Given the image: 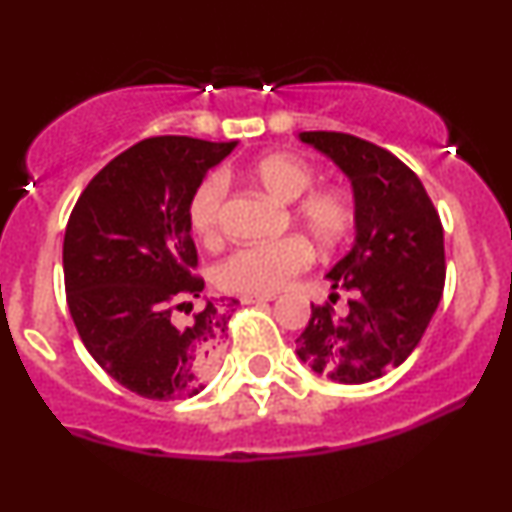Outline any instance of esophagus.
<instances>
[{
	"mask_svg": "<svg viewBox=\"0 0 512 512\" xmlns=\"http://www.w3.org/2000/svg\"><path fill=\"white\" fill-rule=\"evenodd\" d=\"M274 293L272 296H243L240 298V301H243L245 305H252V303H267V301H274Z\"/></svg>",
	"mask_w": 512,
	"mask_h": 512,
	"instance_id": "34e87169",
	"label": "esophagus"
}]
</instances>
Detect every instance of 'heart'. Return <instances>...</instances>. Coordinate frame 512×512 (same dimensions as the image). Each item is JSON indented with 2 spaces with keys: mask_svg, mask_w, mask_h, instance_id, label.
I'll use <instances>...</instances> for the list:
<instances>
[{
  "mask_svg": "<svg viewBox=\"0 0 512 512\" xmlns=\"http://www.w3.org/2000/svg\"><path fill=\"white\" fill-rule=\"evenodd\" d=\"M248 178L264 192L291 204V219L320 250H332L349 238L356 221L354 202L334 187H317L315 170L303 158L291 154H267L252 161ZM226 185L219 175H209L192 192L187 221L192 233L204 243H214L221 228V207ZM310 245L298 236L269 243L245 245L221 264L216 279L226 291L243 296H272L310 264Z\"/></svg>",
  "mask_w": 512,
  "mask_h": 512,
  "instance_id": "1",
  "label": "heart"
}]
</instances>
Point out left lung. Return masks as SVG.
Returning <instances> with one entry per match:
<instances>
[{"mask_svg":"<svg viewBox=\"0 0 512 512\" xmlns=\"http://www.w3.org/2000/svg\"><path fill=\"white\" fill-rule=\"evenodd\" d=\"M298 139L351 180L356 238L327 274L332 289L351 293L349 308L334 315L330 303L310 305L296 354L334 383H370L407 361L436 313L445 286L443 226L414 170L387 149L344 132Z\"/></svg>","mask_w":512,"mask_h":512,"instance_id":"1","label":"left lung"}]
</instances>
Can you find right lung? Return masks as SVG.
Returning a JSON list of instances; mask_svg holds the SVG:
<instances>
[{
	"instance_id": "obj_1",
	"label": "right lung",
	"mask_w": 512,
	"mask_h": 512,
	"mask_svg": "<svg viewBox=\"0 0 512 512\" xmlns=\"http://www.w3.org/2000/svg\"><path fill=\"white\" fill-rule=\"evenodd\" d=\"M238 142L151 137L129 146L76 199L64 231V289L81 342L110 378L146 399L204 390L238 301L175 310L204 289L187 204Z\"/></svg>"
}]
</instances>
